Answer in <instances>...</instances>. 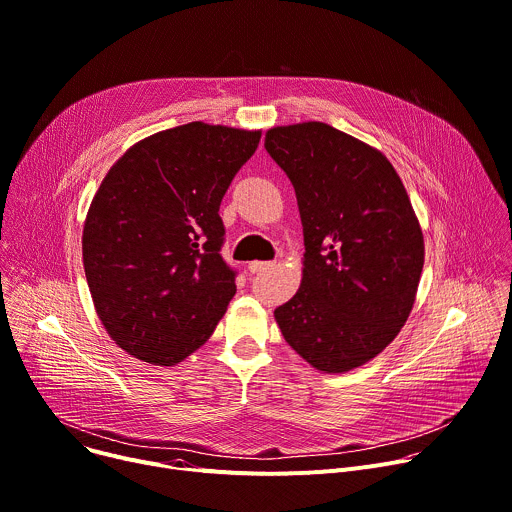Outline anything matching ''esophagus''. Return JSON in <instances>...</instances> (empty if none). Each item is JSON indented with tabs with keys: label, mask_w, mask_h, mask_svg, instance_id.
<instances>
[{
	"label": "esophagus",
	"mask_w": 512,
	"mask_h": 512,
	"mask_svg": "<svg viewBox=\"0 0 512 512\" xmlns=\"http://www.w3.org/2000/svg\"><path fill=\"white\" fill-rule=\"evenodd\" d=\"M271 267H273V263H269V261H251L249 263V271L251 273H261V271L271 269Z\"/></svg>",
	"instance_id": "obj_1"
}]
</instances>
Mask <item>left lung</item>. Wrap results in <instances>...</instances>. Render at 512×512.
Returning <instances> with one entry per match:
<instances>
[{
    "instance_id": "left-lung-1",
    "label": "left lung",
    "mask_w": 512,
    "mask_h": 512,
    "mask_svg": "<svg viewBox=\"0 0 512 512\" xmlns=\"http://www.w3.org/2000/svg\"><path fill=\"white\" fill-rule=\"evenodd\" d=\"M265 150L296 188L306 245L300 289L275 322L316 371L348 373L413 310L425 261L417 214L387 156L328 123L271 127Z\"/></svg>"
}]
</instances>
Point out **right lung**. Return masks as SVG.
<instances>
[{"instance_id":"obj_1","label":"right lung","mask_w":512,"mask_h":512,"mask_svg":"<svg viewBox=\"0 0 512 512\" xmlns=\"http://www.w3.org/2000/svg\"><path fill=\"white\" fill-rule=\"evenodd\" d=\"M261 129L192 121L133 143L109 168L83 227V265L111 340L154 367L198 350L237 285L218 208Z\"/></svg>"}]
</instances>
